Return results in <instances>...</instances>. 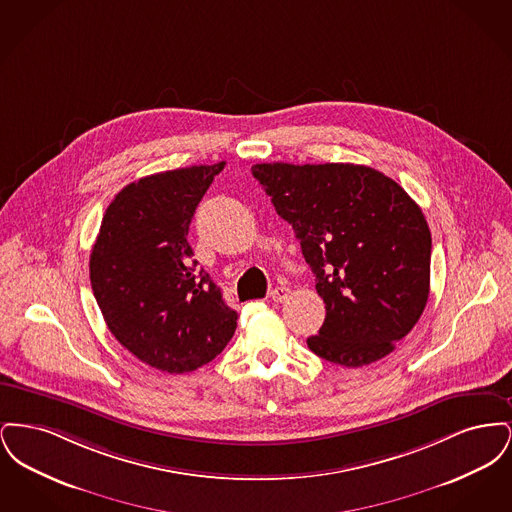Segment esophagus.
<instances>
[{"mask_svg": "<svg viewBox=\"0 0 512 512\" xmlns=\"http://www.w3.org/2000/svg\"><path fill=\"white\" fill-rule=\"evenodd\" d=\"M288 295H290V290H288V288L278 286V288H274V290L270 292V299H272V301H276V303H282V301H286V299H288Z\"/></svg>", "mask_w": 512, "mask_h": 512, "instance_id": "obj_1", "label": "esophagus"}]
</instances>
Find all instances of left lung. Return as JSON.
<instances>
[{
    "label": "left lung",
    "mask_w": 512,
    "mask_h": 512,
    "mask_svg": "<svg viewBox=\"0 0 512 512\" xmlns=\"http://www.w3.org/2000/svg\"><path fill=\"white\" fill-rule=\"evenodd\" d=\"M251 172L292 224L326 305L309 349L349 368L390 355L430 293L432 234L422 209L365 165L261 163Z\"/></svg>",
    "instance_id": "8db88e82"
}]
</instances>
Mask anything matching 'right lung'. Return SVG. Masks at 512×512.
<instances>
[{
  "instance_id": "obj_1",
  "label": "right lung",
  "mask_w": 512,
  "mask_h": 512,
  "mask_svg": "<svg viewBox=\"0 0 512 512\" xmlns=\"http://www.w3.org/2000/svg\"><path fill=\"white\" fill-rule=\"evenodd\" d=\"M157 172L122 188L107 207L90 255V282L111 334L142 363L169 374L213 361L238 313L192 259L188 230L224 169Z\"/></svg>"
}]
</instances>
